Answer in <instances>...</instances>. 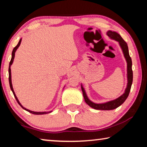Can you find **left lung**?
<instances>
[{"label": "left lung", "mask_w": 147, "mask_h": 147, "mask_svg": "<svg viewBox=\"0 0 147 147\" xmlns=\"http://www.w3.org/2000/svg\"><path fill=\"white\" fill-rule=\"evenodd\" d=\"M106 34L108 35V36L109 38L118 41L119 43V45H120L122 51H123L124 56L126 59V63H127L128 83H127V87H126V88L125 89V91H124V93L122 94L121 96H119V98L115 99V100L107 102H105V103H102V104L94 103L89 100L88 97V96H87L85 89H84L82 85H81L82 91L83 96L86 102L88 104L89 106L91 107L92 108H94L95 109H100V110H111V109H114L117 108H118V107L120 106L122 104H123L124 102L126 100V99L127 98V97L128 96L129 93H130L131 86V84H132V81H133V71H132V69H131L132 62H131V59L130 58V55H129L128 47L127 45V43L124 41V39L121 38L120 35L115 32H112L111 30H109L107 32Z\"/></svg>", "instance_id": "obj_1"}]
</instances>
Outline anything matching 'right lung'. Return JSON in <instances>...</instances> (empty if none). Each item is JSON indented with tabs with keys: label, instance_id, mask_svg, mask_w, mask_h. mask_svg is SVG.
<instances>
[{
	"label": "right lung",
	"instance_id": "obj_1",
	"mask_svg": "<svg viewBox=\"0 0 147 147\" xmlns=\"http://www.w3.org/2000/svg\"><path fill=\"white\" fill-rule=\"evenodd\" d=\"M21 40L22 39H20V40L19 41L18 44H17V45L15 47V48L13 49V51H12V53H11V61L10 62H9V69H8V72H9V86H10V88H11V90L12 91V92H13V95L15 96V98H16V100L17 102H18V104H19L20 106H21L22 107V108H23L24 109H25L26 111H28V112L31 113L32 114H34V115H43V114H47V113H49L52 112L53 111H31V110H29V109H26L25 108H24V107L21 105V104L19 102V101L18 100V98H17V96L16 95V93H15V92L13 91V86H12V84H11V64L13 63V59H14V58H15V53H16V52L17 51V49H18V47L20 46V45H21Z\"/></svg>",
	"mask_w": 147,
	"mask_h": 147
}]
</instances>
